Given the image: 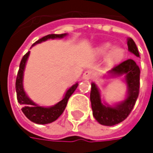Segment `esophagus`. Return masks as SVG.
I'll return each mask as SVG.
<instances>
[{"label": "esophagus", "instance_id": "esophagus-1", "mask_svg": "<svg viewBox=\"0 0 153 153\" xmlns=\"http://www.w3.org/2000/svg\"><path fill=\"white\" fill-rule=\"evenodd\" d=\"M93 75H94V73L92 71H90V70H88V71H85L84 72L82 78L84 79H90L93 77Z\"/></svg>", "mask_w": 153, "mask_h": 153}]
</instances>
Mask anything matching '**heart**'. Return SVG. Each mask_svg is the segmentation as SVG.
Wrapping results in <instances>:
<instances>
[{"mask_svg": "<svg viewBox=\"0 0 153 153\" xmlns=\"http://www.w3.org/2000/svg\"><path fill=\"white\" fill-rule=\"evenodd\" d=\"M111 47H112V44L107 42L98 48V52L104 55L110 51V52L107 55V61L110 64H115V63L120 62L124 57L125 50L122 47H113L112 49L111 48Z\"/></svg>", "mask_w": 153, "mask_h": 153, "instance_id": "1", "label": "heart"}]
</instances>
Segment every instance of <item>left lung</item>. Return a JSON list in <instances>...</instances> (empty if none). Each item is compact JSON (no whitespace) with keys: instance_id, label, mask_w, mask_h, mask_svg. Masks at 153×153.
<instances>
[{"instance_id":"left-lung-1","label":"left lung","mask_w":153,"mask_h":153,"mask_svg":"<svg viewBox=\"0 0 153 153\" xmlns=\"http://www.w3.org/2000/svg\"><path fill=\"white\" fill-rule=\"evenodd\" d=\"M128 50L139 57L137 47L131 38L127 40ZM111 75H125L128 86V96L124 101L117 104L115 106L104 105L101 101L99 90L95 83H91L90 102L93 111V116L102 125L113 126L123 121L129 115L135 106L139 95L140 88V69L133 59H128L118 65H115L108 72Z\"/></svg>"}]
</instances>
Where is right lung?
Instances as JSON below:
<instances>
[{
    "mask_svg": "<svg viewBox=\"0 0 153 153\" xmlns=\"http://www.w3.org/2000/svg\"><path fill=\"white\" fill-rule=\"evenodd\" d=\"M66 36V33L62 34H48L47 36L42 37V39L38 40L35 43H33L32 46H34L37 43H41L42 42H45L48 39H60ZM30 51H28L22 58L19 65V70L17 73V76L16 79V97L18 103L23 105L22 111L26 116L27 119H29L31 121L37 123V124H48L55 121L57 120V118L64 112L65 107L67 105L68 99L73 95V93L75 91L78 87V83L72 86L65 93L63 99L58 102L56 105L50 107L40 106L33 103L25 94L24 88H23V76H24V71L25 67V64L27 61V58L29 56Z\"/></svg>",
    "mask_w": 153,
    "mask_h": 153,
    "instance_id": "add662e5",
    "label": "right lung"
}]
</instances>
